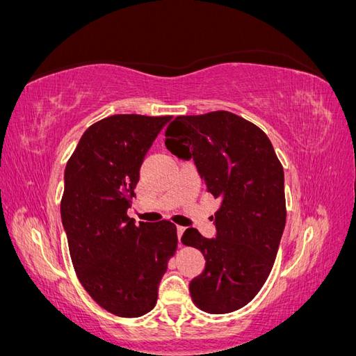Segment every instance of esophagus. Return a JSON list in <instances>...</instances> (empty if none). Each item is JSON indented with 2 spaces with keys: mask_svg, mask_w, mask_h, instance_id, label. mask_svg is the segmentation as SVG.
Returning a JSON list of instances; mask_svg holds the SVG:
<instances>
[{
  "mask_svg": "<svg viewBox=\"0 0 356 356\" xmlns=\"http://www.w3.org/2000/svg\"><path fill=\"white\" fill-rule=\"evenodd\" d=\"M186 232V227H182V225H178L177 227V234H178V241L181 239V236H182V233Z\"/></svg>",
  "mask_w": 356,
  "mask_h": 356,
  "instance_id": "34e87169",
  "label": "esophagus"
}]
</instances>
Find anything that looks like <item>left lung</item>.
I'll use <instances>...</instances> for the list:
<instances>
[{
    "instance_id": "obj_1",
    "label": "left lung",
    "mask_w": 356,
    "mask_h": 356,
    "mask_svg": "<svg viewBox=\"0 0 356 356\" xmlns=\"http://www.w3.org/2000/svg\"><path fill=\"white\" fill-rule=\"evenodd\" d=\"M165 136L169 152L193 159L221 200L215 238L196 229L181 238L207 261L190 282L191 300L208 314H230L250 303L273 267L286 220L282 165L261 129L229 111L178 115Z\"/></svg>"
}]
</instances>
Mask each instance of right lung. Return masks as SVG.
I'll list each match as a JSON object with an SVG mask.
<instances>
[{"mask_svg":"<svg viewBox=\"0 0 356 356\" xmlns=\"http://www.w3.org/2000/svg\"><path fill=\"white\" fill-rule=\"evenodd\" d=\"M170 115L115 114L92 124L70 157L60 218L79 281L102 309L138 318L156 306L177 250L170 221L127 217L145 154Z\"/></svg>","mask_w":356,"mask_h":356,"instance_id":"obj_1","label":"right lung"}]
</instances>
